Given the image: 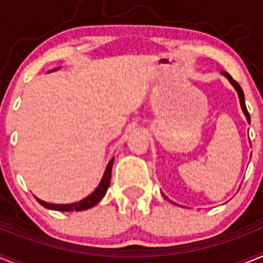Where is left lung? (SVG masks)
<instances>
[{
  "label": "left lung",
  "instance_id": "left-lung-1",
  "mask_svg": "<svg viewBox=\"0 0 263 263\" xmlns=\"http://www.w3.org/2000/svg\"><path fill=\"white\" fill-rule=\"evenodd\" d=\"M222 75L225 76V78L228 79V80L231 81V84L233 85L234 89L237 90V93H238V99H240V103H241V108H242V111H243V115L246 116V120H248V122L250 124V115H249V111H248V109H246V105H245V96H243V90L242 88L240 87V84L237 83L236 80H233V78H232L229 73H227V72H222L221 71Z\"/></svg>",
  "mask_w": 263,
  "mask_h": 263
}]
</instances>
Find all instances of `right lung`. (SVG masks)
I'll return each instance as SVG.
<instances>
[{
  "mask_svg": "<svg viewBox=\"0 0 263 263\" xmlns=\"http://www.w3.org/2000/svg\"><path fill=\"white\" fill-rule=\"evenodd\" d=\"M59 68H55L53 71H57ZM113 160L115 158L109 162V164L106 166L105 173H104L103 179H101V182L100 184L97 185V188L89 196H87L83 200L78 201V203H72V204H52V203H46V201L41 200L38 197H35L38 203L41 205H43L47 210H53V211H60V212H72V211H84V210H89L92 206L96 205L104 196H105L106 191H108V187L110 184V175H111V166H113Z\"/></svg>",
  "mask_w": 263,
  "mask_h": 263,
  "instance_id": "obj_1",
  "label": "right lung"
}]
</instances>
